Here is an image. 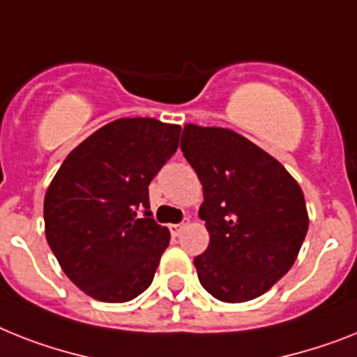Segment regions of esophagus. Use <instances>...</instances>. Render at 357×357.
<instances>
[{"label": "esophagus", "mask_w": 357, "mask_h": 357, "mask_svg": "<svg viewBox=\"0 0 357 357\" xmlns=\"http://www.w3.org/2000/svg\"><path fill=\"white\" fill-rule=\"evenodd\" d=\"M188 226V220H184V222H181V225H172L169 226V231H172L173 237H178V235L182 234V229Z\"/></svg>", "instance_id": "esophagus-1"}]
</instances>
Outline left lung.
I'll use <instances>...</instances> for the list:
<instances>
[{
	"label": "left lung",
	"mask_w": 357,
	"mask_h": 357,
	"mask_svg": "<svg viewBox=\"0 0 357 357\" xmlns=\"http://www.w3.org/2000/svg\"><path fill=\"white\" fill-rule=\"evenodd\" d=\"M181 149L204 191L199 217L210 244L193 259L200 284L225 303L263 296L296 263L308 231L301 188L231 129L185 123Z\"/></svg>",
	"instance_id": "8db88e82"
}]
</instances>
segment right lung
Returning <instances> with one entry per match:
<instances>
[{"label":"right lung","instance_id":"add662e5","mask_svg":"<svg viewBox=\"0 0 357 357\" xmlns=\"http://www.w3.org/2000/svg\"><path fill=\"white\" fill-rule=\"evenodd\" d=\"M181 131L155 119L109 122L67 155L47 188V243L93 299L126 303L151 284L169 229L151 217L147 185L175 155Z\"/></svg>","mask_w":357,"mask_h":357}]
</instances>
